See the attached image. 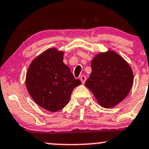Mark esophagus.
I'll return each instance as SVG.
<instances>
[{
	"label": "esophagus",
	"mask_w": 149,
	"mask_h": 149,
	"mask_svg": "<svg viewBox=\"0 0 149 149\" xmlns=\"http://www.w3.org/2000/svg\"><path fill=\"white\" fill-rule=\"evenodd\" d=\"M79 79H80V80H81V82L84 84V82H85L86 79H87V78H86V76H84V75H81V76H80V77H79Z\"/></svg>",
	"instance_id": "obj_1"
}]
</instances>
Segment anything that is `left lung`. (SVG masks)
<instances>
[{
  "label": "left lung",
  "mask_w": 149,
  "mask_h": 149,
  "mask_svg": "<svg viewBox=\"0 0 149 149\" xmlns=\"http://www.w3.org/2000/svg\"><path fill=\"white\" fill-rule=\"evenodd\" d=\"M92 72L85 86L93 93L99 105L111 108L128 95L134 75L128 62L114 51L98 53L91 61Z\"/></svg>",
  "instance_id": "left-lung-1"
}]
</instances>
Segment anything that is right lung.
<instances>
[{"instance_id": "1", "label": "right lung", "mask_w": 149, "mask_h": 149, "mask_svg": "<svg viewBox=\"0 0 149 149\" xmlns=\"http://www.w3.org/2000/svg\"><path fill=\"white\" fill-rule=\"evenodd\" d=\"M62 51L51 48L34 58L26 73V88L43 109L57 112L69 102L73 89L81 84L63 62Z\"/></svg>"}]
</instances>
